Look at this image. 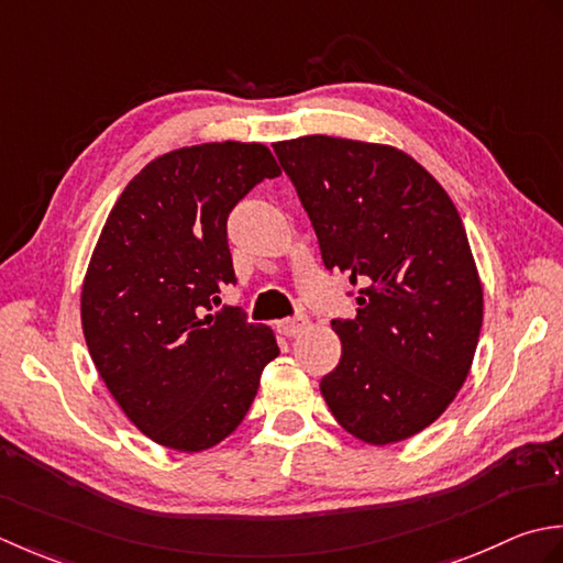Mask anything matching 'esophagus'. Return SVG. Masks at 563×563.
<instances>
[{"label": "esophagus", "mask_w": 563, "mask_h": 563, "mask_svg": "<svg viewBox=\"0 0 563 563\" xmlns=\"http://www.w3.org/2000/svg\"><path fill=\"white\" fill-rule=\"evenodd\" d=\"M308 325V318L301 313V316H294V318H284L277 323V330L282 332V335L286 338H296L298 332H303Z\"/></svg>", "instance_id": "34e87169"}]
</instances>
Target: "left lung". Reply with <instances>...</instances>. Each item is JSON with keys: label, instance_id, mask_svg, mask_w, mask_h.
I'll use <instances>...</instances> for the list:
<instances>
[{"label": "left lung", "instance_id": "left-lung-1", "mask_svg": "<svg viewBox=\"0 0 563 563\" xmlns=\"http://www.w3.org/2000/svg\"><path fill=\"white\" fill-rule=\"evenodd\" d=\"M328 269L357 286L335 318L340 364L320 378L354 438L394 444L432 426L472 369L484 289L462 218L430 172L391 145L303 135L274 143Z\"/></svg>", "mask_w": 563, "mask_h": 563}]
</instances>
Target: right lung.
I'll list each match as a JSON object with an SVG mask.
<instances>
[{"label": "right lung", "mask_w": 563, "mask_h": 563, "mask_svg": "<svg viewBox=\"0 0 563 563\" xmlns=\"http://www.w3.org/2000/svg\"><path fill=\"white\" fill-rule=\"evenodd\" d=\"M282 169L262 143H203L155 157L113 206L82 284V330L133 426L177 452L223 442L279 347L267 325L211 311L235 284L228 213Z\"/></svg>", "instance_id": "right-lung-1"}]
</instances>
